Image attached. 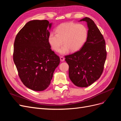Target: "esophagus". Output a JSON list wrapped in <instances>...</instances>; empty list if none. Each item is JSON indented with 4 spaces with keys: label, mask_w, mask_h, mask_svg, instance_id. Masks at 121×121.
<instances>
[{
    "label": "esophagus",
    "mask_w": 121,
    "mask_h": 121,
    "mask_svg": "<svg viewBox=\"0 0 121 121\" xmlns=\"http://www.w3.org/2000/svg\"><path fill=\"white\" fill-rule=\"evenodd\" d=\"M60 60L61 61H64L65 60V58L63 56H60Z\"/></svg>",
    "instance_id": "esophagus-1"
}]
</instances>
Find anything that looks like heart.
Returning <instances> with one entry per match:
<instances>
[{
    "label": "heart",
    "instance_id": "heart-1",
    "mask_svg": "<svg viewBox=\"0 0 121 121\" xmlns=\"http://www.w3.org/2000/svg\"><path fill=\"white\" fill-rule=\"evenodd\" d=\"M56 34L50 33L48 41L52 48L60 54H65L69 50L76 52L81 48L87 38L88 31L83 24L65 23L58 25L56 29Z\"/></svg>",
    "mask_w": 121,
    "mask_h": 121
}]
</instances>
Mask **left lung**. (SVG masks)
<instances>
[{"mask_svg": "<svg viewBox=\"0 0 121 121\" xmlns=\"http://www.w3.org/2000/svg\"><path fill=\"white\" fill-rule=\"evenodd\" d=\"M85 21L88 31L86 41L80 50L65 56L69 65V75L76 86L86 87L101 76L107 58L105 40L95 24L89 17Z\"/></svg>", "mask_w": 121, "mask_h": 121, "instance_id": "1", "label": "left lung"}]
</instances>
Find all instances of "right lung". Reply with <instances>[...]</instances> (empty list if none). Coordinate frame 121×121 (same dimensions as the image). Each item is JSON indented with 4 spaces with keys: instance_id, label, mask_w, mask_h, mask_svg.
<instances>
[{
    "instance_id": "right-lung-1",
    "label": "right lung",
    "mask_w": 121,
    "mask_h": 121,
    "mask_svg": "<svg viewBox=\"0 0 121 121\" xmlns=\"http://www.w3.org/2000/svg\"><path fill=\"white\" fill-rule=\"evenodd\" d=\"M52 23L47 20H33L26 24L16 36L13 60L24 85L41 91L49 86L60 57L48 41Z\"/></svg>"
}]
</instances>
